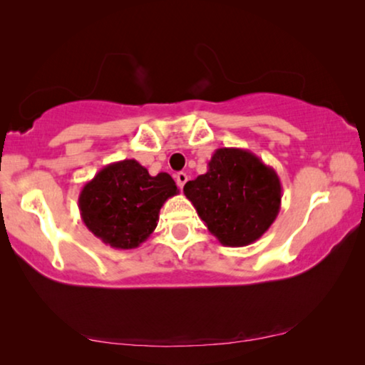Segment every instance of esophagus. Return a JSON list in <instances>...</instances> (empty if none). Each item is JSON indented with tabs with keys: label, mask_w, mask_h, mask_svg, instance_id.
<instances>
[{
	"label": "esophagus",
	"mask_w": 365,
	"mask_h": 365,
	"mask_svg": "<svg viewBox=\"0 0 365 365\" xmlns=\"http://www.w3.org/2000/svg\"><path fill=\"white\" fill-rule=\"evenodd\" d=\"M175 180H177V185L180 188H183V185L187 183V180H188V175L185 172H178L177 175H175Z\"/></svg>",
	"instance_id": "esophagus-1"
}]
</instances>
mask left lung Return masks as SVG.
<instances>
[{
  "mask_svg": "<svg viewBox=\"0 0 365 365\" xmlns=\"http://www.w3.org/2000/svg\"><path fill=\"white\" fill-rule=\"evenodd\" d=\"M281 182L273 167L247 149L219 148L207 172L185 183L207 230L225 247H245L271 227L281 210Z\"/></svg>",
  "mask_w": 365,
  "mask_h": 365,
  "instance_id": "8db88e82",
  "label": "left lung"
}]
</instances>
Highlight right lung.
Returning <instances> with one entry per match:
<instances>
[{"instance_id": "obj_1", "label": "right lung", "mask_w": 365, "mask_h": 365, "mask_svg": "<svg viewBox=\"0 0 365 365\" xmlns=\"http://www.w3.org/2000/svg\"><path fill=\"white\" fill-rule=\"evenodd\" d=\"M177 193L167 172L153 177L135 159L118 160L84 183L78 200L81 219L106 245L131 250L154 232L160 207Z\"/></svg>"}]
</instances>
